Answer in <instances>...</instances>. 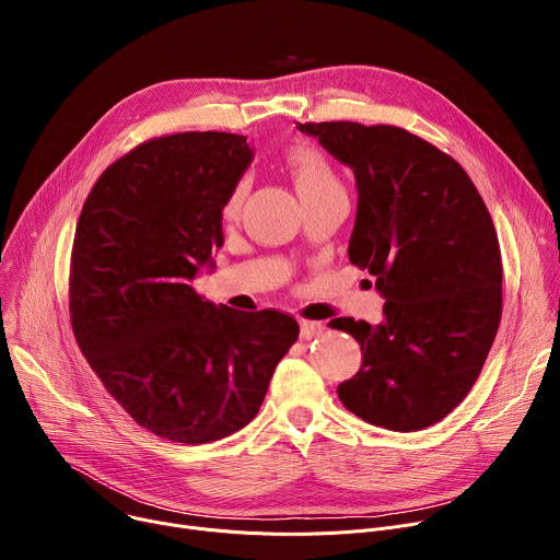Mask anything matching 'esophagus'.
<instances>
[{"label": "esophagus", "mask_w": 560, "mask_h": 560, "mask_svg": "<svg viewBox=\"0 0 560 560\" xmlns=\"http://www.w3.org/2000/svg\"><path fill=\"white\" fill-rule=\"evenodd\" d=\"M299 326H301V339H305V341L312 337H318L326 330V326L322 322H305V318Z\"/></svg>", "instance_id": "1"}]
</instances>
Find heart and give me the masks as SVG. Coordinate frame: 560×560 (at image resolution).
Here are the masks:
<instances>
[{
    "label": "heart",
    "mask_w": 560,
    "mask_h": 560,
    "mask_svg": "<svg viewBox=\"0 0 560 560\" xmlns=\"http://www.w3.org/2000/svg\"><path fill=\"white\" fill-rule=\"evenodd\" d=\"M288 168L290 175L294 179V186L299 190V195H310L316 190H324V188H335L339 186V179L335 175L332 164L328 162V156L312 145H296L288 152ZM246 192V179H238L228 197L223 199L221 206V214L223 219H232L238 212V206H242Z\"/></svg>",
    "instance_id": "heart-1"
}]
</instances>
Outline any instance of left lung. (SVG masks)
<instances>
[{"label": "left lung", "mask_w": 560, "mask_h": 560, "mask_svg": "<svg viewBox=\"0 0 560 560\" xmlns=\"http://www.w3.org/2000/svg\"><path fill=\"white\" fill-rule=\"evenodd\" d=\"M350 166L359 203L350 261L385 299L383 322L350 316L361 370L337 392L359 419L415 432L447 417L481 374L501 324V248L467 173L421 137L354 121L296 124Z\"/></svg>", "instance_id": "8db88e82"}]
</instances>
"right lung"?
<instances>
[{"mask_svg":"<svg viewBox=\"0 0 560 560\" xmlns=\"http://www.w3.org/2000/svg\"><path fill=\"white\" fill-rule=\"evenodd\" d=\"M248 137L139 143L93 186L70 257V324L115 401L152 434L199 445L248 425L299 324L203 301L192 279L223 246L221 206L253 162Z\"/></svg>","mask_w":560,"mask_h":560,"instance_id":"1","label":"right lung"}]
</instances>
